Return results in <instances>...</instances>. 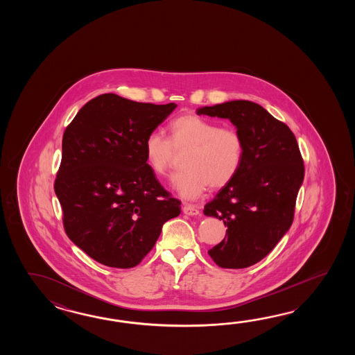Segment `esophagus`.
I'll list each match as a JSON object with an SVG mask.
<instances>
[{
	"instance_id": "esophagus-1",
	"label": "esophagus",
	"mask_w": 355,
	"mask_h": 355,
	"mask_svg": "<svg viewBox=\"0 0 355 355\" xmlns=\"http://www.w3.org/2000/svg\"><path fill=\"white\" fill-rule=\"evenodd\" d=\"M182 211L188 216H199V213H200L196 205H191V204H184Z\"/></svg>"
}]
</instances>
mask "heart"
<instances>
[{
	"label": "heart",
	"instance_id": "1",
	"mask_svg": "<svg viewBox=\"0 0 355 355\" xmlns=\"http://www.w3.org/2000/svg\"><path fill=\"white\" fill-rule=\"evenodd\" d=\"M184 171L175 175L174 188L181 196L196 199L208 187L222 189L239 174L245 155L237 129L219 127L196 114H184L168 124V138L152 132L144 141V156L152 173L166 176L176 153H184Z\"/></svg>",
	"mask_w": 355,
	"mask_h": 355
}]
</instances>
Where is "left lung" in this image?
<instances>
[{
  "mask_svg": "<svg viewBox=\"0 0 355 355\" xmlns=\"http://www.w3.org/2000/svg\"><path fill=\"white\" fill-rule=\"evenodd\" d=\"M198 115L230 119L243 139L242 166L205 204L204 214L225 222L226 236L208 251L220 268L242 269L264 259L287 234L304 166L295 135L263 106L248 100L204 106Z\"/></svg>",
  "mask_w": 355,
  "mask_h": 355,
  "instance_id": "1",
  "label": "left lung"
}]
</instances>
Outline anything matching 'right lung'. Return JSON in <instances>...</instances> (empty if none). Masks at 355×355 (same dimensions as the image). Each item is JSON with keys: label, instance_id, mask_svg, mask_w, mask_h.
Instances as JSON below:
<instances>
[{"label": "right lung", "instance_id": "add662e5", "mask_svg": "<svg viewBox=\"0 0 355 355\" xmlns=\"http://www.w3.org/2000/svg\"><path fill=\"white\" fill-rule=\"evenodd\" d=\"M176 104L103 94L80 109L62 139L54 191L69 240L100 264L128 269L155 246L180 200L155 178L144 141Z\"/></svg>", "mask_w": 355, "mask_h": 355}]
</instances>
